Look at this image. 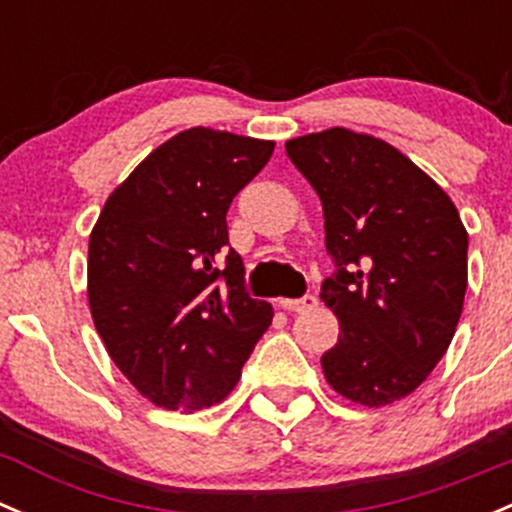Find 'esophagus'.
I'll list each match as a JSON object with an SVG mask.
<instances>
[{
	"mask_svg": "<svg viewBox=\"0 0 512 512\" xmlns=\"http://www.w3.org/2000/svg\"><path fill=\"white\" fill-rule=\"evenodd\" d=\"M318 303V298L313 296V293H306V296L301 298H281L278 301V306L283 308V311H308V308H313Z\"/></svg>",
	"mask_w": 512,
	"mask_h": 512,
	"instance_id": "34e87169",
	"label": "esophagus"
}]
</instances>
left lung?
Here are the masks:
<instances>
[{
    "label": "left lung",
    "mask_w": 512,
    "mask_h": 512,
    "mask_svg": "<svg viewBox=\"0 0 512 512\" xmlns=\"http://www.w3.org/2000/svg\"><path fill=\"white\" fill-rule=\"evenodd\" d=\"M323 204L336 271L321 301L338 343L321 356L336 393L368 408L416 391L453 341L468 286V231L450 196L386 141L343 126L286 141Z\"/></svg>",
    "instance_id": "obj_1"
}]
</instances>
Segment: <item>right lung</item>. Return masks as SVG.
<instances>
[{
  "label": "right lung",
  "instance_id": "add662e5",
  "mask_svg": "<svg viewBox=\"0 0 512 512\" xmlns=\"http://www.w3.org/2000/svg\"><path fill=\"white\" fill-rule=\"evenodd\" d=\"M273 141L194 126L151 151L89 236V308L111 361L166 411L221 403L271 326L229 246L234 196Z\"/></svg>",
  "mask_w": 512,
  "mask_h": 512
}]
</instances>
